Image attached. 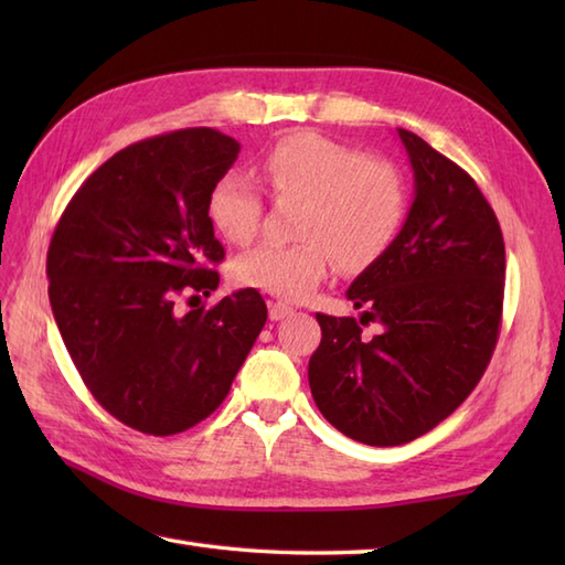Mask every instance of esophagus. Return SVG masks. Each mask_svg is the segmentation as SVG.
<instances>
[{
    "label": "esophagus",
    "mask_w": 565,
    "mask_h": 565,
    "mask_svg": "<svg viewBox=\"0 0 565 565\" xmlns=\"http://www.w3.org/2000/svg\"><path fill=\"white\" fill-rule=\"evenodd\" d=\"M291 313H294V308L281 303V301H276V303L269 306V318L271 320H284V318H289Z\"/></svg>",
    "instance_id": "34e87169"
}]
</instances>
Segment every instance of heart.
<instances>
[{
	"label": "heart",
	"instance_id": "1",
	"mask_svg": "<svg viewBox=\"0 0 565 565\" xmlns=\"http://www.w3.org/2000/svg\"><path fill=\"white\" fill-rule=\"evenodd\" d=\"M259 170L279 199H303L296 225L301 243H264L233 267L237 284L301 301L332 271L364 269L393 243L405 213V186L393 164L369 160L340 140L301 130L262 154ZM255 179L225 172L209 194V218L227 243L247 245L262 225Z\"/></svg>",
	"mask_w": 565,
	"mask_h": 565
}]
</instances>
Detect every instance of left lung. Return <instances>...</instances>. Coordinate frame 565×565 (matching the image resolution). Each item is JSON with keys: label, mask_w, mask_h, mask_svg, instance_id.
Here are the masks:
<instances>
[{"label": "left lung", "mask_w": 565, "mask_h": 565, "mask_svg": "<svg viewBox=\"0 0 565 565\" xmlns=\"http://www.w3.org/2000/svg\"><path fill=\"white\" fill-rule=\"evenodd\" d=\"M415 172L403 231L347 291L362 318L316 313L308 362L322 417L369 447L407 444L437 427L478 386L498 344L505 243L473 177L398 128ZM379 321L371 341L361 326Z\"/></svg>", "instance_id": "8db88e82"}]
</instances>
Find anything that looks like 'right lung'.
<instances>
[{"mask_svg": "<svg viewBox=\"0 0 565 565\" xmlns=\"http://www.w3.org/2000/svg\"><path fill=\"white\" fill-rule=\"evenodd\" d=\"M237 152L213 128L134 142L84 179L51 237L47 296L72 362L104 411L142 435L206 419L267 322L255 289L177 308L218 289L209 194Z\"/></svg>", "mask_w": 565, "mask_h": 565, "instance_id": "obj_1", "label": "right lung"}]
</instances>
